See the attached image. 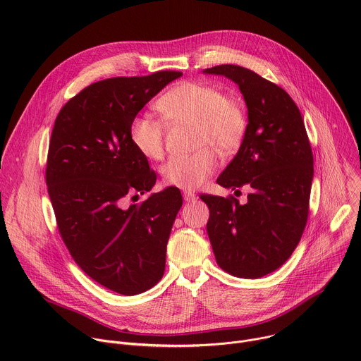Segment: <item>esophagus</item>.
I'll list each match as a JSON object with an SVG mask.
<instances>
[{"label":"esophagus","instance_id":"esophagus-1","mask_svg":"<svg viewBox=\"0 0 361 361\" xmlns=\"http://www.w3.org/2000/svg\"><path fill=\"white\" fill-rule=\"evenodd\" d=\"M183 197H184V201H185V202H194V201L197 200L195 194L191 192V191H184V192H183Z\"/></svg>","mask_w":361,"mask_h":361}]
</instances>
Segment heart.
Listing matches in <instances>:
<instances>
[{"label": "heart", "instance_id": "b5f03b06", "mask_svg": "<svg viewBox=\"0 0 361 361\" xmlns=\"http://www.w3.org/2000/svg\"><path fill=\"white\" fill-rule=\"evenodd\" d=\"M163 118L170 124H194L191 156L170 159L161 173L167 184L181 190H195L216 173L219 156L235 152L247 134L248 120L241 101L228 97L210 82L185 81L164 92L156 102ZM130 140L148 160H160L164 154L166 130L161 121L147 114L135 116L130 124Z\"/></svg>", "mask_w": 361, "mask_h": 361}]
</instances>
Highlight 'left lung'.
I'll return each mask as SVG.
<instances>
[{
	"label": "left lung",
	"instance_id": "obj_1",
	"mask_svg": "<svg viewBox=\"0 0 361 361\" xmlns=\"http://www.w3.org/2000/svg\"><path fill=\"white\" fill-rule=\"evenodd\" d=\"M202 73L234 81L248 111L245 138L217 183L252 188L245 204L201 195L210 209L207 234L224 271L260 279L288 260L302 235L314 176L310 141L298 107L281 87L240 66Z\"/></svg>",
	"mask_w": 361,
	"mask_h": 361
}]
</instances>
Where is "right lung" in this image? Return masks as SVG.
<instances>
[{"instance_id":"right-lung-1","label":"right lung","mask_w":361,"mask_h":361,"mask_svg":"<svg viewBox=\"0 0 361 361\" xmlns=\"http://www.w3.org/2000/svg\"><path fill=\"white\" fill-rule=\"evenodd\" d=\"M180 71L94 82L59 113L48 148L45 181L59 231L74 262L98 284L124 295L156 286L167 241L183 205L177 187L123 207L157 176L130 140L131 120Z\"/></svg>"}]
</instances>
